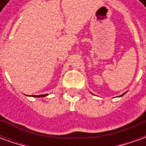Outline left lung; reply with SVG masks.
Returning <instances> with one entry per match:
<instances>
[{
    "label": "left lung",
    "mask_w": 146,
    "mask_h": 146,
    "mask_svg": "<svg viewBox=\"0 0 146 146\" xmlns=\"http://www.w3.org/2000/svg\"><path fill=\"white\" fill-rule=\"evenodd\" d=\"M123 95H124V94H123ZM122 95H120V96H122Z\"/></svg>",
    "instance_id": "8db88e82"
}]
</instances>
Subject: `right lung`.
<instances>
[{"label": "right lung", "instance_id": "right-lung-1", "mask_svg": "<svg viewBox=\"0 0 146 146\" xmlns=\"http://www.w3.org/2000/svg\"><path fill=\"white\" fill-rule=\"evenodd\" d=\"M46 95H48V94H46V95H33V97H44Z\"/></svg>", "mask_w": 146, "mask_h": 146}]
</instances>
